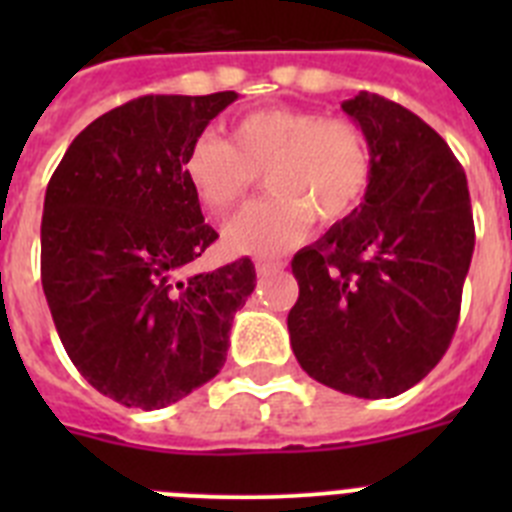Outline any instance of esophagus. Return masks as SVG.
Masks as SVG:
<instances>
[{"instance_id": "obj_1", "label": "esophagus", "mask_w": 512, "mask_h": 512, "mask_svg": "<svg viewBox=\"0 0 512 512\" xmlns=\"http://www.w3.org/2000/svg\"><path fill=\"white\" fill-rule=\"evenodd\" d=\"M282 269L284 264H279V261H256V274H259L261 279L274 277V274H279Z\"/></svg>"}]
</instances>
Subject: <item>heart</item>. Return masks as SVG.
Returning a JSON list of instances; mask_svg holds the SVG:
<instances>
[{
  "mask_svg": "<svg viewBox=\"0 0 512 512\" xmlns=\"http://www.w3.org/2000/svg\"><path fill=\"white\" fill-rule=\"evenodd\" d=\"M182 171L212 215L241 205L264 171L271 194L225 228V246L241 256H274L300 241L310 220H346L369 192L374 156L356 122L300 107H261L230 125V140L197 135Z\"/></svg>",
  "mask_w": 512,
  "mask_h": 512,
  "instance_id": "obj_1",
  "label": "heart"
}]
</instances>
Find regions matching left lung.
I'll return each mask as SVG.
<instances>
[{"label":"left lung","mask_w":512,"mask_h":512,"mask_svg":"<svg viewBox=\"0 0 512 512\" xmlns=\"http://www.w3.org/2000/svg\"><path fill=\"white\" fill-rule=\"evenodd\" d=\"M374 156L364 202L292 259L287 315L300 366L354 397L410 390L446 354L474 251L467 174L446 140L402 104H341Z\"/></svg>","instance_id":"left-lung-1"}]
</instances>
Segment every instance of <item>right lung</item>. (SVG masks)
Returning <instances> with one entry per match:
<instances>
[{
    "label": "right lung",
    "instance_id": "obj_1",
    "mask_svg": "<svg viewBox=\"0 0 512 512\" xmlns=\"http://www.w3.org/2000/svg\"><path fill=\"white\" fill-rule=\"evenodd\" d=\"M235 99L120 104L76 135L45 189L40 279L53 323L81 377L128 408H166L210 382L256 287L248 259L192 271L217 233L182 158Z\"/></svg>",
    "mask_w": 512,
    "mask_h": 512
}]
</instances>
